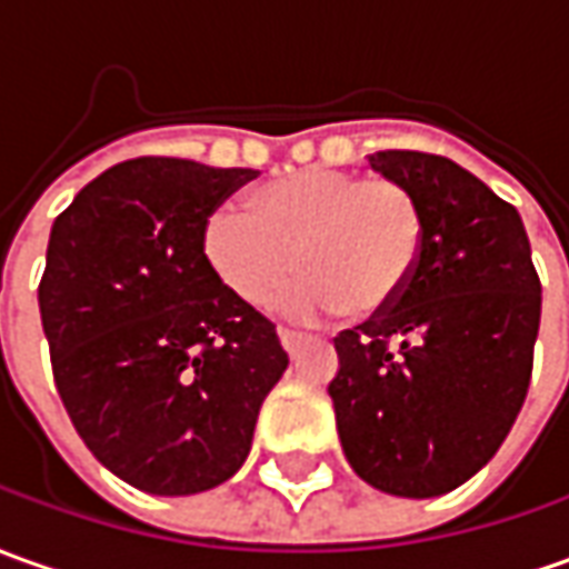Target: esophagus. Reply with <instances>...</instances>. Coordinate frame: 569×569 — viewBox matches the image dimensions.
I'll list each match as a JSON object with an SVG mask.
<instances>
[{
    "label": "esophagus",
    "mask_w": 569,
    "mask_h": 569,
    "mask_svg": "<svg viewBox=\"0 0 569 569\" xmlns=\"http://www.w3.org/2000/svg\"><path fill=\"white\" fill-rule=\"evenodd\" d=\"M280 342H283V349L289 351V355H296L301 342H305V336L296 333V330H286V327H280Z\"/></svg>",
    "instance_id": "obj_1"
}]
</instances>
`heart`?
<instances>
[{"label":"heart","instance_id":"b5f03b06","mask_svg":"<svg viewBox=\"0 0 569 569\" xmlns=\"http://www.w3.org/2000/svg\"><path fill=\"white\" fill-rule=\"evenodd\" d=\"M427 242L415 189L392 177L342 168H301L249 196V211L214 208L202 254L236 299L268 308L305 273L286 308L315 317L346 308L355 317L389 311L411 286Z\"/></svg>","mask_w":569,"mask_h":569}]
</instances>
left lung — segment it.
I'll use <instances>...</instances> for the list:
<instances>
[{"label": "left lung", "instance_id": "obj_1", "mask_svg": "<svg viewBox=\"0 0 569 569\" xmlns=\"http://www.w3.org/2000/svg\"><path fill=\"white\" fill-rule=\"evenodd\" d=\"M367 161L415 189L427 242L405 296L333 339L336 430L373 489L446 496L492 461L523 408L542 283L517 208L461 164L411 149Z\"/></svg>", "mask_w": 569, "mask_h": 569}]
</instances>
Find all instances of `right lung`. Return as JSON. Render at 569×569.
I'll return each mask as SVG.
<instances>
[{
    "label": "right lung",
    "mask_w": 569,
    "mask_h": 569,
    "mask_svg": "<svg viewBox=\"0 0 569 569\" xmlns=\"http://www.w3.org/2000/svg\"><path fill=\"white\" fill-rule=\"evenodd\" d=\"M252 168L130 158L52 223L42 333L73 430L96 461L152 496H196L249 458L261 401L289 355L202 254L204 218Z\"/></svg>",
    "instance_id": "right-lung-1"
}]
</instances>
